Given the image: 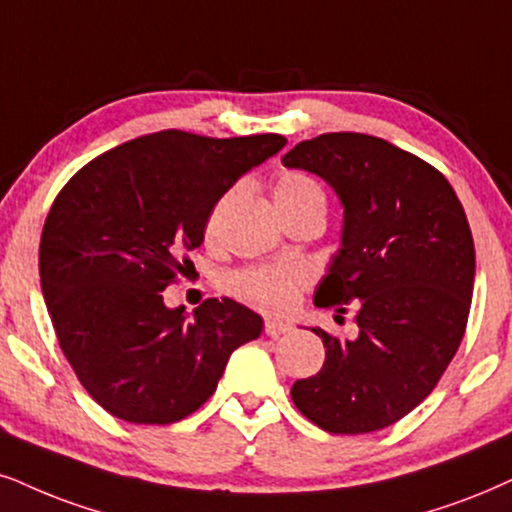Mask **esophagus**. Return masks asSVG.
I'll use <instances>...</instances> for the list:
<instances>
[{
	"instance_id": "1",
	"label": "esophagus",
	"mask_w": 512,
	"mask_h": 512,
	"mask_svg": "<svg viewBox=\"0 0 512 512\" xmlns=\"http://www.w3.org/2000/svg\"><path fill=\"white\" fill-rule=\"evenodd\" d=\"M288 331H290V323H286V321L267 319V323H264V333H267L269 338H278V335H283Z\"/></svg>"
}]
</instances>
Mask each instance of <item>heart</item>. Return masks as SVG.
<instances>
[{
	"mask_svg": "<svg viewBox=\"0 0 512 512\" xmlns=\"http://www.w3.org/2000/svg\"><path fill=\"white\" fill-rule=\"evenodd\" d=\"M241 193V184H234L226 189L217 203L212 205L208 222H205V234L212 238L217 234L219 224L226 208L234 203V198ZM274 203L281 210L283 217L300 215V212L319 210L326 215L328 200L321 184L307 172L300 170H283L274 179ZM309 283V274L302 264H257V267H245L236 271L229 278V288L238 300H243L250 307L262 309L269 314H283L295 307L297 295Z\"/></svg>",
	"mask_w": 512,
	"mask_h": 512,
	"instance_id": "b5f03b06",
	"label": "heart"
}]
</instances>
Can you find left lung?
Here are the masks:
<instances>
[{
	"label": "left lung",
	"instance_id": "obj_1",
	"mask_svg": "<svg viewBox=\"0 0 512 512\" xmlns=\"http://www.w3.org/2000/svg\"><path fill=\"white\" fill-rule=\"evenodd\" d=\"M283 165L319 174L345 205L342 248L314 295L359 335L326 347L321 371L290 397L333 435H366L411 413L435 390L468 326L475 243L461 200L439 170L390 141L331 132L300 141Z\"/></svg>",
	"mask_w": 512,
	"mask_h": 512
}]
</instances>
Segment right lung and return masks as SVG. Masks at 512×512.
Listing matches in <instances>:
<instances>
[{
	"mask_svg": "<svg viewBox=\"0 0 512 512\" xmlns=\"http://www.w3.org/2000/svg\"><path fill=\"white\" fill-rule=\"evenodd\" d=\"M283 146L281 134L165 129L96 155L56 196L40 241L44 302L77 380L111 416H191L231 352L260 338L262 319L243 304L210 297L186 319L163 290L189 267L217 198Z\"/></svg>",
	"mask_w": 512,
	"mask_h": 512,
	"instance_id": "obj_1",
	"label": "right lung"
}]
</instances>
